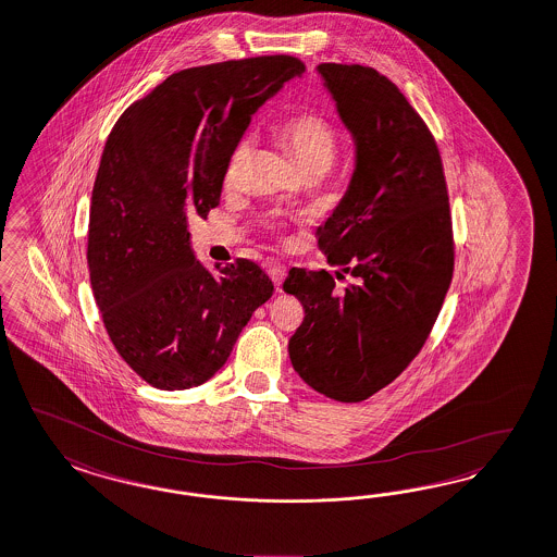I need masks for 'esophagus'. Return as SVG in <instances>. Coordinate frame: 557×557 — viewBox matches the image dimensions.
<instances>
[{
	"label": "esophagus",
	"instance_id": "1",
	"mask_svg": "<svg viewBox=\"0 0 557 557\" xmlns=\"http://www.w3.org/2000/svg\"><path fill=\"white\" fill-rule=\"evenodd\" d=\"M269 277L273 280V284L277 286H282V282H284V277H286V268L282 265V263H269L268 268Z\"/></svg>",
	"mask_w": 557,
	"mask_h": 557
}]
</instances>
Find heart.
Returning a JSON list of instances; mask_svg holds the SVG:
<instances>
[{"label":"heart","mask_w":557,"mask_h":557,"mask_svg":"<svg viewBox=\"0 0 557 557\" xmlns=\"http://www.w3.org/2000/svg\"><path fill=\"white\" fill-rule=\"evenodd\" d=\"M277 141L288 150L294 158L296 166L302 173H325L337 156V132L326 121L325 116L314 111H300L289 115L275 127ZM250 160V144L247 139L238 141L232 150L226 171H224V185L232 189L238 187L247 174Z\"/></svg>","instance_id":"obj_1"}]
</instances>
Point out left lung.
<instances>
[{
    "label": "left lung",
    "mask_w": 557,
    "mask_h": 557,
    "mask_svg": "<svg viewBox=\"0 0 557 557\" xmlns=\"http://www.w3.org/2000/svg\"><path fill=\"white\" fill-rule=\"evenodd\" d=\"M317 70L356 146L346 195L317 231L319 249L354 282L335 289L325 269H289L284 289L305 308L289 360L317 393L358 404L425 344L453 280V224L436 139L401 90L364 65Z\"/></svg>",
    "instance_id": "obj_1"
}]
</instances>
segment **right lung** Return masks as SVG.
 Instances as JSON below:
<instances>
[{
    "label": "right lung",
    "instance_id": "right-lung-1",
    "mask_svg": "<svg viewBox=\"0 0 557 557\" xmlns=\"http://www.w3.org/2000/svg\"><path fill=\"white\" fill-rule=\"evenodd\" d=\"M305 74L289 55L224 61L166 77L119 116L90 203L88 269L119 356L156 388L183 391L226 364L273 284L257 263L203 268L187 218L220 203L250 115Z\"/></svg>",
    "mask_w": 557,
    "mask_h": 557
}]
</instances>
